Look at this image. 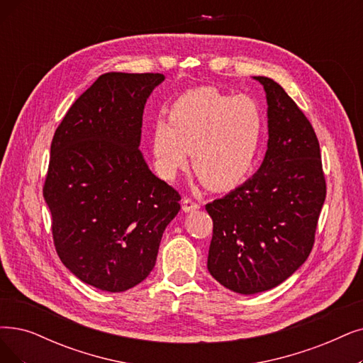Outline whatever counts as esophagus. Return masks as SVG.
Returning a JSON list of instances; mask_svg holds the SVG:
<instances>
[{"label":"esophagus","instance_id":"34e87169","mask_svg":"<svg viewBox=\"0 0 363 363\" xmlns=\"http://www.w3.org/2000/svg\"><path fill=\"white\" fill-rule=\"evenodd\" d=\"M183 211H186V213H189V211H195V210H198L199 208V204L198 202H195V201H192L191 198H183Z\"/></svg>","mask_w":363,"mask_h":363}]
</instances>
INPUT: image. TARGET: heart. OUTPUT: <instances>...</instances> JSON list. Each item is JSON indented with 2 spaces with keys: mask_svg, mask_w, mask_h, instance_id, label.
Wrapping results in <instances>:
<instances>
[{
  "mask_svg": "<svg viewBox=\"0 0 363 363\" xmlns=\"http://www.w3.org/2000/svg\"><path fill=\"white\" fill-rule=\"evenodd\" d=\"M264 134V118L252 96H232L214 88L180 95L169 107V122L157 119L152 129L155 167L174 179L192 155V168L210 189L240 183L252 168Z\"/></svg>",
  "mask_w": 363,
  "mask_h": 363,
  "instance_id": "1",
  "label": "heart"
}]
</instances>
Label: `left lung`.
I'll use <instances>...</instances> for the list:
<instances>
[{"label":"left lung","mask_w":363,"mask_h":363,"mask_svg":"<svg viewBox=\"0 0 363 363\" xmlns=\"http://www.w3.org/2000/svg\"><path fill=\"white\" fill-rule=\"evenodd\" d=\"M268 103V150L252 179L206 206L213 219L207 268L229 291L279 286L311 253L326 198L318 140L310 121L272 79L257 76Z\"/></svg>","instance_id":"1"}]
</instances>
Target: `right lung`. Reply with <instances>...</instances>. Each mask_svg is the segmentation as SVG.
Here are the masks:
<instances>
[{
	"instance_id": "right-lung-1",
	"label": "right lung",
	"mask_w": 363,
	"mask_h": 363,
	"mask_svg": "<svg viewBox=\"0 0 363 363\" xmlns=\"http://www.w3.org/2000/svg\"><path fill=\"white\" fill-rule=\"evenodd\" d=\"M164 74L106 72L56 128L43 196L62 264L101 291L147 277L179 192L157 179L138 149L143 111Z\"/></svg>"
}]
</instances>
